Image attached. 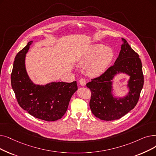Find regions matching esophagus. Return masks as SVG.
Listing matches in <instances>:
<instances>
[{"instance_id": "esophagus-1", "label": "esophagus", "mask_w": 156, "mask_h": 156, "mask_svg": "<svg viewBox=\"0 0 156 156\" xmlns=\"http://www.w3.org/2000/svg\"><path fill=\"white\" fill-rule=\"evenodd\" d=\"M79 83H80L81 86L83 87V86H85L86 85V81H85V80L84 78H81L79 80Z\"/></svg>"}]
</instances>
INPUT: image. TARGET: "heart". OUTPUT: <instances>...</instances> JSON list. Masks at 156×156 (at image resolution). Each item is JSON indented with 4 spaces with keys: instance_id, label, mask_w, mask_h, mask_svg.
Returning <instances> with one entry per match:
<instances>
[{
    "instance_id": "1",
    "label": "heart",
    "mask_w": 156,
    "mask_h": 156,
    "mask_svg": "<svg viewBox=\"0 0 156 156\" xmlns=\"http://www.w3.org/2000/svg\"><path fill=\"white\" fill-rule=\"evenodd\" d=\"M113 51L109 47L103 44L91 45L80 56V64L88 67V73L91 76L96 77L103 74L113 58Z\"/></svg>"
}]
</instances>
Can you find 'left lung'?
Masks as SVG:
<instances>
[{
	"label": "left lung",
	"mask_w": 156,
	"mask_h": 156,
	"mask_svg": "<svg viewBox=\"0 0 156 156\" xmlns=\"http://www.w3.org/2000/svg\"><path fill=\"white\" fill-rule=\"evenodd\" d=\"M118 58L114 64L103 74L91 80L87 87L91 91L90 108L96 117L103 120L120 119L136 105L144 86L142 64L135 52L124 38ZM120 73L130 76L127 84L129 91L123 98L114 97L113 78Z\"/></svg>",
	"instance_id": "left-lung-1"
}]
</instances>
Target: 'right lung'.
<instances>
[{
  "instance_id": "1",
  "label": "right lung",
  "mask_w": 156,
  "mask_h": 156,
  "mask_svg": "<svg viewBox=\"0 0 156 156\" xmlns=\"http://www.w3.org/2000/svg\"><path fill=\"white\" fill-rule=\"evenodd\" d=\"M29 41L15 57L11 76V86L19 105L37 119L55 121L66 113L70 99L78 90L76 82H51L44 85L34 83L25 67Z\"/></svg>"
}]
</instances>
